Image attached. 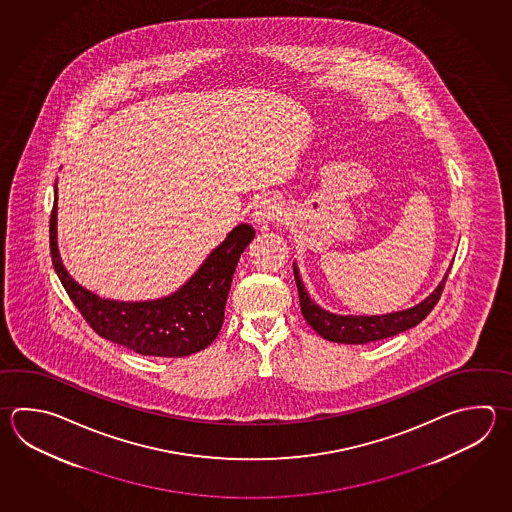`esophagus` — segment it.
Returning <instances> with one entry per match:
<instances>
[{
	"label": "esophagus",
	"instance_id": "obj_1",
	"mask_svg": "<svg viewBox=\"0 0 512 512\" xmlns=\"http://www.w3.org/2000/svg\"><path fill=\"white\" fill-rule=\"evenodd\" d=\"M281 215V206H279V202L277 200L272 199V197H264V199L259 200L257 204H255V208H253V213H251V219L253 222L257 224V226H261V228H266L270 222L277 219Z\"/></svg>",
	"mask_w": 512,
	"mask_h": 512
}]
</instances>
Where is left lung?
Here are the masks:
<instances>
[{"label":"left lung","instance_id":"1","mask_svg":"<svg viewBox=\"0 0 512 512\" xmlns=\"http://www.w3.org/2000/svg\"><path fill=\"white\" fill-rule=\"evenodd\" d=\"M449 272L450 268L445 273L443 281L439 282L436 290L430 293L427 299H423L421 303L407 310L385 313V315H339V313L328 312L319 304L313 303L301 281L299 268L293 262V275L299 290L301 312L306 323L310 324L313 330L326 341L345 343V345H366L372 341H381L386 337L401 334L408 328H414L427 317L428 313L432 312V308L438 303Z\"/></svg>","mask_w":512,"mask_h":512}]
</instances>
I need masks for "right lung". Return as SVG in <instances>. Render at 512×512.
<instances>
[{
	"mask_svg": "<svg viewBox=\"0 0 512 512\" xmlns=\"http://www.w3.org/2000/svg\"><path fill=\"white\" fill-rule=\"evenodd\" d=\"M58 189L51 213V257L67 295L96 334L140 355L184 357L208 348L224 323V308L240 253L255 237L239 224L211 251L199 270L177 292L153 301L102 299L74 281L58 250Z\"/></svg>",
	"mask_w": 512,
	"mask_h": 512,
	"instance_id": "right-lung-1",
	"label": "right lung"
}]
</instances>
